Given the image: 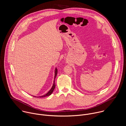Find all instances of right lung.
Returning <instances> with one entry per match:
<instances>
[{
  "instance_id": "obj_1",
  "label": "right lung",
  "mask_w": 126,
  "mask_h": 126,
  "mask_svg": "<svg viewBox=\"0 0 126 126\" xmlns=\"http://www.w3.org/2000/svg\"><path fill=\"white\" fill-rule=\"evenodd\" d=\"M57 69H55V76H54V82H53V86L52 87V88L51 89V90L45 95H43V96H39V97H46V96H49L53 92L55 88V78L57 76ZM35 97V96H34Z\"/></svg>"
}]
</instances>
